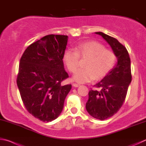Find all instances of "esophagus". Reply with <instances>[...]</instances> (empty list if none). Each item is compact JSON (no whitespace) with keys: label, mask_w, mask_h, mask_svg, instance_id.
<instances>
[{"label":"esophagus","mask_w":146,"mask_h":146,"mask_svg":"<svg viewBox=\"0 0 146 146\" xmlns=\"http://www.w3.org/2000/svg\"><path fill=\"white\" fill-rule=\"evenodd\" d=\"M73 87H79L80 86V84H76V83H74V84H73Z\"/></svg>","instance_id":"esophagus-1"}]
</instances>
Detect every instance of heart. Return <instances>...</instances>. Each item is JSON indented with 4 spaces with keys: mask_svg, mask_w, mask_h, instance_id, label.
I'll return each mask as SVG.
<instances>
[{
    "mask_svg": "<svg viewBox=\"0 0 146 146\" xmlns=\"http://www.w3.org/2000/svg\"><path fill=\"white\" fill-rule=\"evenodd\" d=\"M80 57L88 58L86 68L77 71ZM116 60L117 56L112 50L106 49L103 44L95 41L82 43L76 46L75 51L67 50L63 54V62L69 71H77L73 79L78 83L103 78L114 67Z\"/></svg>",
    "mask_w": 146,
    "mask_h": 146,
    "instance_id": "heart-1",
    "label": "heart"
}]
</instances>
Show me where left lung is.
<instances>
[{
	"label": "left lung",
	"instance_id": "left-lung-1",
	"mask_svg": "<svg viewBox=\"0 0 146 146\" xmlns=\"http://www.w3.org/2000/svg\"><path fill=\"white\" fill-rule=\"evenodd\" d=\"M102 36L110 44L117 58V62L108 75L94 86L100 91L89 92L86 110L92 117L105 120L117 112L125 100L131 82V61L128 50L114 38L102 32L95 33Z\"/></svg>",
	"mask_w": 146,
	"mask_h": 146
}]
</instances>
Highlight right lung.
<instances>
[{
	"instance_id": "1",
	"label": "right lung",
	"mask_w": 146,
	"mask_h": 146,
	"mask_svg": "<svg viewBox=\"0 0 146 146\" xmlns=\"http://www.w3.org/2000/svg\"><path fill=\"white\" fill-rule=\"evenodd\" d=\"M68 36L50 34L29 45L20 59L17 83L25 107L43 122L58 117L71 84L63 64Z\"/></svg>"
}]
</instances>
